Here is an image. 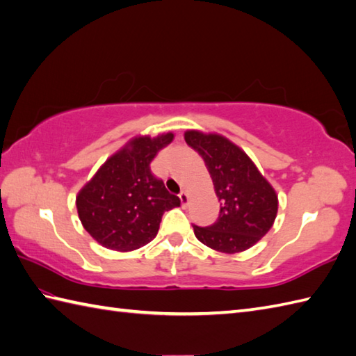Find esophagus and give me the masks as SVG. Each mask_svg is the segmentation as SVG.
<instances>
[{
	"label": "esophagus",
	"mask_w": 356,
	"mask_h": 356,
	"mask_svg": "<svg viewBox=\"0 0 356 356\" xmlns=\"http://www.w3.org/2000/svg\"><path fill=\"white\" fill-rule=\"evenodd\" d=\"M179 197H180V202H182V207H186L188 205V200H190V195H188V193L182 191V193L179 194Z\"/></svg>",
	"instance_id": "obj_1"
}]
</instances>
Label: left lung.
I'll return each instance as SVG.
<instances>
[{"mask_svg":"<svg viewBox=\"0 0 356 356\" xmlns=\"http://www.w3.org/2000/svg\"><path fill=\"white\" fill-rule=\"evenodd\" d=\"M185 140L205 161L220 202L217 220L193 225L203 245L236 254L254 246L274 225L278 199L254 162L223 136L186 131Z\"/></svg>","mask_w":356,"mask_h":356,"instance_id":"1","label":"left lung"}]
</instances>
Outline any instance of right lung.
<instances>
[{
  "instance_id": "right-lung-1",
  "label": "right lung",
  "mask_w": 356,
  "mask_h": 356,
  "mask_svg": "<svg viewBox=\"0 0 356 356\" xmlns=\"http://www.w3.org/2000/svg\"><path fill=\"white\" fill-rule=\"evenodd\" d=\"M172 133L136 138L105 162L76 197L86 231L113 251H133L156 237L165 211L180 199L151 172V161Z\"/></svg>"
}]
</instances>
